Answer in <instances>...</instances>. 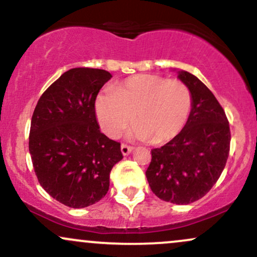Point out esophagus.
I'll return each mask as SVG.
<instances>
[{
	"mask_svg": "<svg viewBox=\"0 0 257 257\" xmlns=\"http://www.w3.org/2000/svg\"><path fill=\"white\" fill-rule=\"evenodd\" d=\"M120 151H122L123 156L129 155V153L133 151V146H129V145H125V144H122V146H120Z\"/></svg>",
	"mask_w": 257,
	"mask_h": 257,
	"instance_id": "obj_1",
	"label": "esophagus"
}]
</instances>
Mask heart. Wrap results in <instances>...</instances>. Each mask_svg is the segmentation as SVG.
I'll use <instances>...</instances> for the list:
<instances>
[{
	"label": "heart",
	"instance_id": "b5f03b06",
	"mask_svg": "<svg viewBox=\"0 0 257 257\" xmlns=\"http://www.w3.org/2000/svg\"><path fill=\"white\" fill-rule=\"evenodd\" d=\"M192 110L190 88L179 79L134 75L96 98L95 112L106 135L117 138L133 120L129 137L164 144L181 132Z\"/></svg>",
	"mask_w": 257,
	"mask_h": 257
}]
</instances>
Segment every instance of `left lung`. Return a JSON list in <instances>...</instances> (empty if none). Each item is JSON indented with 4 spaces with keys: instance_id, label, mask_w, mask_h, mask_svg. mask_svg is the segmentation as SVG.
Masks as SVG:
<instances>
[{
    "instance_id": "obj_1",
    "label": "left lung",
    "mask_w": 257,
    "mask_h": 257,
    "mask_svg": "<svg viewBox=\"0 0 257 257\" xmlns=\"http://www.w3.org/2000/svg\"><path fill=\"white\" fill-rule=\"evenodd\" d=\"M190 88L192 110L181 132L151 150L146 178L158 198L190 204L204 197L219 180L229 155L231 131L222 106L196 76L180 71Z\"/></svg>"
}]
</instances>
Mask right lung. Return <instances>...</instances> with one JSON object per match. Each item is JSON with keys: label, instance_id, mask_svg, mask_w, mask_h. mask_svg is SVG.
<instances>
[{"label": "right lung", "instance_id": "1", "mask_svg": "<svg viewBox=\"0 0 257 257\" xmlns=\"http://www.w3.org/2000/svg\"><path fill=\"white\" fill-rule=\"evenodd\" d=\"M112 77L100 69L64 72L41 95L31 118L29 151L38 182L70 208L104 198L112 167L123 158L120 144L100 132L95 100Z\"/></svg>", "mask_w": 257, "mask_h": 257}]
</instances>
